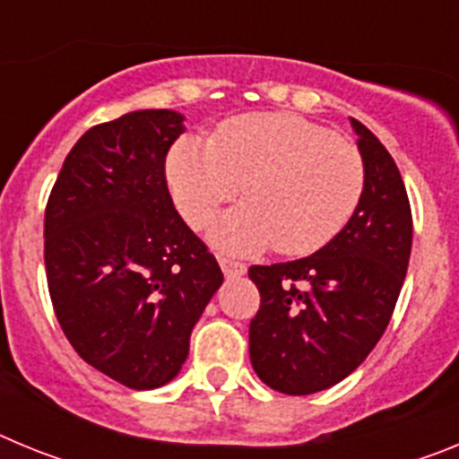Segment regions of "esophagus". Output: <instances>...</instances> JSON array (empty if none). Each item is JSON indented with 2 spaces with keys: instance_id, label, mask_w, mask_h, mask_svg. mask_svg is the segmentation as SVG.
I'll return each instance as SVG.
<instances>
[{
  "instance_id": "obj_1",
  "label": "esophagus",
  "mask_w": 459,
  "mask_h": 459,
  "mask_svg": "<svg viewBox=\"0 0 459 459\" xmlns=\"http://www.w3.org/2000/svg\"><path fill=\"white\" fill-rule=\"evenodd\" d=\"M218 262H221V269L227 278H238V275L246 273V264H243V262H237V259L222 257L221 255V257H218Z\"/></svg>"
}]
</instances>
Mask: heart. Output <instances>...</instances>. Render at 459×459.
I'll return each instance as SVG.
<instances>
[{"instance_id": "obj_1", "label": "heart", "mask_w": 459, "mask_h": 459, "mask_svg": "<svg viewBox=\"0 0 459 459\" xmlns=\"http://www.w3.org/2000/svg\"><path fill=\"white\" fill-rule=\"evenodd\" d=\"M174 202L200 230L238 193L246 200L213 225V241L234 253L275 246L310 255L338 237L366 190L356 144L290 112L243 115L218 126L213 140L181 137L168 156Z\"/></svg>"}]
</instances>
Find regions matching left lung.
Returning a JSON list of instances; mask_svg holds the SVG:
<instances>
[{
    "mask_svg": "<svg viewBox=\"0 0 459 459\" xmlns=\"http://www.w3.org/2000/svg\"><path fill=\"white\" fill-rule=\"evenodd\" d=\"M366 190L338 237L310 257L250 266L259 310L250 360L273 391L310 395L351 375L395 310L411 255V206L395 160L360 121Z\"/></svg>",
    "mask_w": 459,
    "mask_h": 459,
    "instance_id": "1",
    "label": "left lung"
}]
</instances>
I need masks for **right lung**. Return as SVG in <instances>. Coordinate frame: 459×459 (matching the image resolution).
<instances>
[{
	"label": "right lung",
	"mask_w": 459,
	"mask_h": 459,
	"mask_svg": "<svg viewBox=\"0 0 459 459\" xmlns=\"http://www.w3.org/2000/svg\"><path fill=\"white\" fill-rule=\"evenodd\" d=\"M184 117L140 109L91 126L46 204V275L64 335L135 391L168 384L222 285L206 243L174 209L165 158Z\"/></svg>",
	"instance_id": "add662e5"
}]
</instances>
